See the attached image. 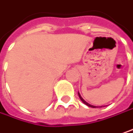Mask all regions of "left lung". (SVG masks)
I'll list each match as a JSON object with an SVG mask.
<instances>
[{"mask_svg": "<svg viewBox=\"0 0 133 133\" xmlns=\"http://www.w3.org/2000/svg\"><path fill=\"white\" fill-rule=\"evenodd\" d=\"M78 96H79V97H80V98H81V100L83 102V103H84L85 105H87L89 106V107H91V108H98L97 106L92 105H90L89 103H87V102H86V101H85V100H84V99H83V98L81 97V96L80 95V93H78ZM101 107H102V106H101Z\"/></svg>", "mask_w": 133, "mask_h": 133, "instance_id": "8db88e82", "label": "left lung"}]
</instances>
